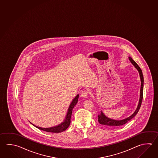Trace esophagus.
<instances>
[{
    "instance_id": "1",
    "label": "esophagus",
    "mask_w": 158,
    "mask_h": 158,
    "mask_svg": "<svg viewBox=\"0 0 158 158\" xmlns=\"http://www.w3.org/2000/svg\"><path fill=\"white\" fill-rule=\"evenodd\" d=\"M88 93L86 90H84V91L81 92V96L83 97V98H86L88 97Z\"/></svg>"
}]
</instances>
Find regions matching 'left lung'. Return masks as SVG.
Listing matches in <instances>:
<instances>
[{"mask_svg":"<svg viewBox=\"0 0 158 158\" xmlns=\"http://www.w3.org/2000/svg\"><path fill=\"white\" fill-rule=\"evenodd\" d=\"M129 59L130 62L132 63L133 65L135 67L136 69L138 70V71L139 73L140 80H141V86H140V98L139 100L138 105L137 106V108L136 109L135 111L134 112V113L131 115L130 116L127 117L125 119H122V120H114V119H111L108 118L103 113L102 111H101V113H100L99 115H98V122L100 124L103 125L105 127H111V128H114V127H118L120 126H122L123 125H124L126 124L127 122H129L130 120L133 119L134 116H135L137 113H138L139 110L141 106V102L143 100V87H144V77L143 75V73L141 71L140 68L139 67L138 65L136 63L135 61L133 60V59L131 57H129Z\"/></svg>","mask_w":158,"mask_h":158,"instance_id":"left-lung-1","label":"left lung"}]
</instances>
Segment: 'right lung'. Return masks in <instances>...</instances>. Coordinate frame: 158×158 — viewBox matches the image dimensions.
I'll list each match as a JSON object with an SVG mask.
<instances>
[{"mask_svg": "<svg viewBox=\"0 0 158 158\" xmlns=\"http://www.w3.org/2000/svg\"><path fill=\"white\" fill-rule=\"evenodd\" d=\"M78 98H79V94H78L76 97L74 98V99L73 100L72 102L70 104L68 112H67V115L65 116V118L64 120V121L61 123L60 124L56 125L53 127H47V128H44V127H37L36 125L32 124L31 123V124L34 125V127L38 128L40 130H43L47 132H50V133H61L67 129L68 127H69L70 124V118L72 116V114L73 109L75 105L77 104L78 102Z\"/></svg>", "mask_w": 158, "mask_h": 158, "instance_id": "1", "label": "right lung"}]
</instances>
